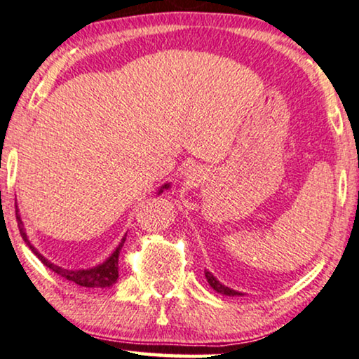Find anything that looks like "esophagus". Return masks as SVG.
Here are the masks:
<instances>
[{
	"label": "esophagus",
	"instance_id": "1",
	"mask_svg": "<svg viewBox=\"0 0 359 359\" xmlns=\"http://www.w3.org/2000/svg\"><path fill=\"white\" fill-rule=\"evenodd\" d=\"M195 167L194 165H190V167H187V170H185V177H187V179H195Z\"/></svg>",
	"mask_w": 359,
	"mask_h": 359
}]
</instances>
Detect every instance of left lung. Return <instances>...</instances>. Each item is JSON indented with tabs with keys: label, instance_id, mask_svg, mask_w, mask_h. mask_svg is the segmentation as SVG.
<instances>
[{
	"label": "left lung",
	"instance_id": "left-lung-1",
	"mask_svg": "<svg viewBox=\"0 0 359 359\" xmlns=\"http://www.w3.org/2000/svg\"><path fill=\"white\" fill-rule=\"evenodd\" d=\"M205 277H207L210 287H212V289L215 290V292L223 294V295H228V297H236V295H245L243 292H238V290L228 287V285H224V284L219 283L217 277H215L208 269H205Z\"/></svg>",
	"mask_w": 359,
	"mask_h": 359
}]
</instances>
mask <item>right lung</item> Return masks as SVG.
<instances>
[{
	"label": "right lung",
	"instance_id": "add662e5",
	"mask_svg": "<svg viewBox=\"0 0 359 359\" xmlns=\"http://www.w3.org/2000/svg\"><path fill=\"white\" fill-rule=\"evenodd\" d=\"M169 189H170V182H167L162 185V187L157 190L156 194L161 195L164 190H169ZM16 218H18V226H19V231H21L24 243H26L27 248H29V250L34 252L37 257H39V261L42 262V264L49 267L52 272H55V274H59L60 277H64V279L70 280V283H74L76 285H82V287L107 289V287H111V285L116 283L118 257H119V251H121L124 241H126V235L121 238V241H119V245L116 248H114L111 255H109L103 262H100V264L93 266V267H87V269H67V267L57 266V264H54V262H50L49 259H47V257L42 256L41 252L36 250L34 245L29 241V236H27L26 228H24V224H22L21 215H19L18 203H16Z\"/></svg>",
	"mask_w": 359,
	"mask_h": 359
}]
</instances>
